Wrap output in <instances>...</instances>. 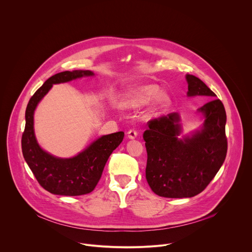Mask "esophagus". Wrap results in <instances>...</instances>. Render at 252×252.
<instances>
[{
    "instance_id": "obj_1",
    "label": "esophagus",
    "mask_w": 252,
    "mask_h": 252,
    "mask_svg": "<svg viewBox=\"0 0 252 252\" xmlns=\"http://www.w3.org/2000/svg\"><path fill=\"white\" fill-rule=\"evenodd\" d=\"M127 136H128V138H130V139H134V138L137 136V131H136L135 129H129V130L127 131Z\"/></svg>"
}]
</instances>
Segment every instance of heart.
Here are the masks:
<instances>
[{
  "mask_svg": "<svg viewBox=\"0 0 252 252\" xmlns=\"http://www.w3.org/2000/svg\"><path fill=\"white\" fill-rule=\"evenodd\" d=\"M159 94V89L156 85H146L137 87L126 92L121 100V105L125 109H135L149 104ZM159 96V95H158ZM170 99L166 94H160L155 104L156 114L165 110L169 105Z\"/></svg>",
  "mask_w": 252,
  "mask_h": 252,
  "instance_id": "heart-1",
  "label": "heart"
}]
</instances>
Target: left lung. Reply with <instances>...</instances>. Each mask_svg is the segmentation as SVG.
Masks as SVG:
<instances>
[{"instance_id":"1","label":"left lung","mask_w":252,"mask_h":252,"mask_svg":"<svg viewBox=\"0 0 252 252\" xmlns=\"http://www.w3.org/2000/svg\"><path fill=\"white\" fill-rule=\"evenodd\" d=\"M188 96L210 99L197 110L204 122L198 130L178 138L181 118L171 113L150 121L143 132L148 153L146 177L152 190L163 197L184 198L200 193L224 162L227 153L223 103L201 80L186 76Z\"/></svg>"}]
</instances>
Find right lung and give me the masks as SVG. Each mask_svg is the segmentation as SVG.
Returning a JSON list of instances; mask_svg holds the SVG:
<instances>
[{
	"label": "right lung",
	"mask_w": 252,
	"mask_h": 252,
	"mask_svg": "<svg viewBox=\"0 0 252 252\" xmlns=\"http://www.w3.org/2000/svg\"><path fill=\"white\" fill-rule=\"evenodd\" d=\"M93 76L94 74L92 70L82 69L56 74L33 94L27 105L26 126L22 135L23 156L41 187L53 194L77 196L92 192L99 181L107 159L124 139V131L102 135L77 156L62 158L45 152L35 138L33 113L53 85Z\"/></svg>",
	"instance_id": "add662e5"
}]
</instances>
